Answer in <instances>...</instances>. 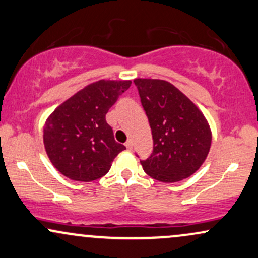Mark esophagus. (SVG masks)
I'll return each instance as SVG.
<instances>
[{
  "label": "esophagus",
  "mask_w": 258,
  "mask_h": 258,
  "mask_svg": "<svg viewBox=\"0 0 258 258\" xmlns=\"http://www.w3.org/2000/svg\"><path fill=\"white\" fill-rule=\"evenodd\" d=\"M125 145H126L127 149H130V150H131V149L133 148V143H132L131 139H128V141L125 143Z\"/></svg>",
  "instance_id": "obj_1"
}]
</instances>
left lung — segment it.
I'll return each mask as SVG.
<instances>
[{
    "mask_svg": "<svg viewBox=\"0 0 258 258\" xmlns=\"http://www.w3.org/2000/svg\"><path fill=\"white\" fill-rule=\"evenodd\" d=\"M150 123L154 150L141 161L151 178L176 182L200 169L212 145L209 123L198 107L166 80H133Z\"/></svg>",
    "mask_w": 258,
    "mask_h": 258,
    "instance_id": "8db88e82",
    "label": "left lung"
}]
</instances>
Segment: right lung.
Segmentation results:
<instances>
[{
	"label": "right lung",
	"mask_w": 258,
	"mask_h": 258,
	"mask_svg": "<svg viewBox=\"0 0 258 258\" xmlns=\"http://www.w3.org/2000/svg\"><path fill=\"white\" fill-rule=\"evenodd\" d=\"M131 80H98L58 105L45 121L43 142L52 166L76 181H92L109 172L125 145L115 142L105 114Z\"/></svg>",
	"instance_id": "right-lung-1"
}]
</instances>
